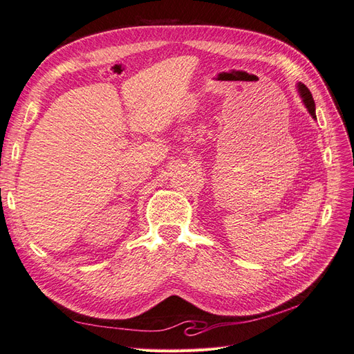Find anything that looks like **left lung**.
Instances as JSON below:
<instances>
[{
  "instance_id": "obj_1",
  "label": "left lung",
  "mask_w": 354,
  "mask_h": 354,
  "mask_svg": "<svg viewBox=\"0 0 354 354\" xmlns=\"http://www.w3.org/2000/svg\"><path fill=\"white\" fill-rule=\"evenodd\" d=\"M298 93H299V95H301V99H303V102H304V104H306L307 111H308L310 115H312V116L315 118V120H316V106H315V100H313L312 93H310V90L306 87L304 84H301V82L298 84Z\"/></svg>"
}]
</instances>
